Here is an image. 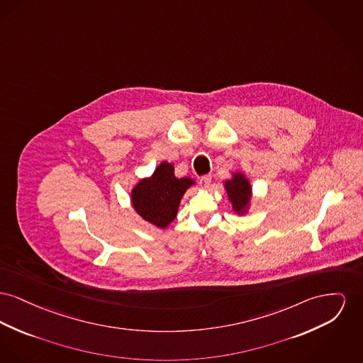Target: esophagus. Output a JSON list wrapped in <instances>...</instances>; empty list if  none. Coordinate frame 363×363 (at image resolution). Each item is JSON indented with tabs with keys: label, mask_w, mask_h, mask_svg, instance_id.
Instances as JSON below:
<instances>
[{
	"label": "esophagus",
	"mask_w": 363,
	"mask_h": 363,
	"mask_svg": "<svg viewBox=\"0 0 363 363\" xmlns=\"http://www.w3.org/2000/svg\"><path fill=\"white\" fill-rule=\"evenodd\" d=\"M211 181H213V177H211L210 174H207V175H203V177H201V179H200V182H201V185H203L204 188H210V185H211Z\"/></svg>",
	"instance_id": "esophagus-1"
}]
</instances>
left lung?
Segmentation results:
<instances>
[{
	"label": "left lung",
	"instance_id": "1",
	"mask_svg": "<svg viewBox=\"0 0 363 363\" xmlns=\"http://www.w3.org/2000/svg\"><path fill=\"white\" fill-rule=\"evenodd\" d=\"M223 185L232 203L233 211L237 215L247 213L252 199V188L245 175L242 172H235L232 179H226Z\"/></svg>",
	"mask_w": 363,
	"mask_h": 363
}]
</instances>
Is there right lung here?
I'll return each mask as SVG.
<instances>
[{"instance_id":"obj_1","label":"right lung","mask_w":363,"mask_h":363,"mask_svg":"<svg viewBox=\"0 0 363 363\" xmlns=\"http://www.w3.org/2000/svg\"><path fill=\"white\" fill-rule=\"evenodd\" d=\"M192 185L193 179L188 177L177 178L174 166L162 162L150 178L141 179L133 188V208L144 220L166 229L177 216L182 196Z\"/></svg>"}]
</instances>
